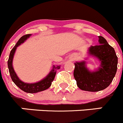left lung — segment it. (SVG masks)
I'll list each match as a JSON object with an SVG mask.
<instances>
[{"label":"left lung","instance_id":"8db88e82","mask_svg":"<svg viewBox=\"0 0 123 123\" xmlns=\"http://www.w3.org/2000/svg\"><path fill=\"white\" fill-rule=\"evenodd\" d=\"M98 38L99 45L91 46L89 49V54L101 62L99 68L91 72L86 67L85 61L74 63V77L77 86L83 91H102L109 86L116 74L118 57L115 50L103 37L98 36Z\"/></svg>","mask_w":123,"mask_h":123}]
</instances>
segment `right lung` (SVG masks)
Listing matches in <instances>:
<instances>
[{
	"label": "right lung",
	"instance_id": "obj_1",
	"mask_svg": "<svg viewBox=\"0 0 123 123\" xmlns=\"http://www.w3.org/2000/svg\"><path fill=\"white\" fill-rule=\"evenodd\" d=\"M31 36V34L25 35L18 40L14 47L12 49V50L10 52V57H9L8 60V67L11 79H12V81L15 83V85L18 86L21 90H22L24 92H27V93H33L45 91L51 86L52 82L55 78V76L57 70L59 69L60 66H54L53 68L51 70V72L49 73V74L45 78H43V80L38 81V82L35 83H26L23 82L20 80L18 77H17L16 72H15L13 67H12V60H13L14 55L17 48L22 43H23Z\"/></svg>",
	"mask_w": 123,
	"mask_h": 123
}]
</instances>
